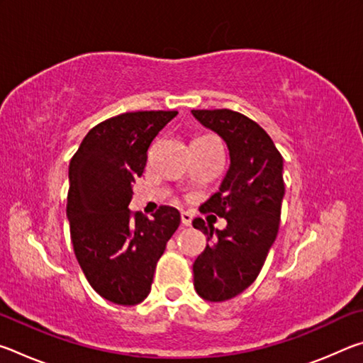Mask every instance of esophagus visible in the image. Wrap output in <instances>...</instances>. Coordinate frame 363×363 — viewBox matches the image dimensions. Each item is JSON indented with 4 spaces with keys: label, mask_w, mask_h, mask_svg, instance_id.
I'll return each mask as SVG.
<instances>
[{
    "label": "esophagus",
    "mask_w": 363,
    "mask_h": 363,
    "mask_svg": "<svg viewBox=\"0 0 363 363\" xmlns=\"http://www.w3.org/2000/svg\"><path fill=\"white\" fill-rule=\"evenodd\" d=\"M181 223H182V225L192 224V214H190L189 211H182L181 213Z\"/></svg>",
    "instance_id": "34e87169"
}]
</instances>
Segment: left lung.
Segmentation results:
<instances>
[{
  "instance_id": "8db88e82",
  "label": "left lung",
  "mask_w": 363,
  "mask_h": 363,
  "mask_svg": "<svg viewBox=\"0 0 363 363\" xmlns=\"http://www.w3.org/2000/svg\"><path fill=\"white\" fill-rule=\"evenodd\" d=\"M208 130L220 136L230 157L219 190L201 211L227 220L224 230L194 219L206 248L194 262V286L206 301L223 303L253 284L279 232L285 195L284 158L262 128L229 108L192 110Z\"/></svg>"
}]
</instances>
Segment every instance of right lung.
Wrapping results in <instances>:
<instances>
[{"label": "right lung", "instance_id": "add662e5", "mask_svg": "<svg viewBox=\"0 0 363 363\" xmlns=\"http://www.w3.org/2000/svg\"><path fill=\"white\" fill-rule=\"evenodd\" d=\"M177 115L128 112L99 123L70 160L67 218L73 251L89 285L113 304L149 296L157 262L181 223L173 206L149 219L131 213L133 186L143 176L147 150Z\"/></svg>", "mask_w": 363, "mask_h": 363}]
</instances>
